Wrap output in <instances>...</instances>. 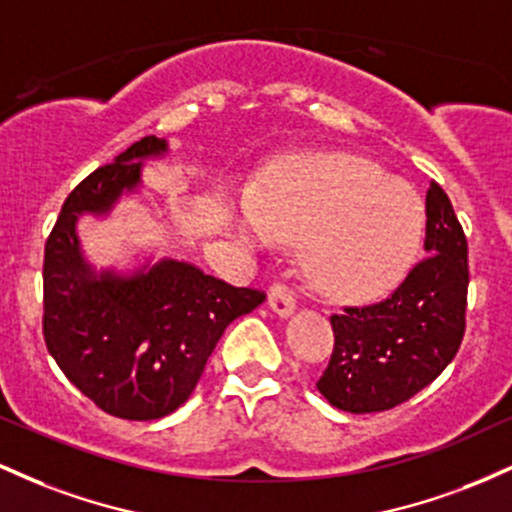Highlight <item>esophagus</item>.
Returning <instances> with one entry per match:
<instances>
[{
  "instance_id": "34e87169",
  "label": "esophagus",
  "mask_w": 512,
  "mask_h": 512,
  "mask_svg": "<svg viewBox=\"0 0 512 512\" xmlns=\"http://www.w3.org/2000/svg\"><path fill=\"white\" fill-rule=\"evenodd\" d=\"M269 308L279 315H289L296 308V298H293V289L286 281H274L269 286Z\"/></svg>"
}]
</instances>
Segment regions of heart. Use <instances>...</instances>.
I'll use <instances>...</instances> for the list:
<instances>
[{
	"mask_svg": "<svg viewBox=\"0 0 512 512\" xmlns=\"http://www.w3.org/2000/svg\"><path fill=\"white\" fill-rule=\"evenodd\" d=\"M245 238L305 240V264L322 289L368 296L414 262L426 226L424 199L407 182L351 156L281 170L243 199Z\"/></svg>",
	"mask_w": 512,
	"mask_h": 512,
	"instance_id": "b5f03b06",
	"label": "heart"
}]
</instances>
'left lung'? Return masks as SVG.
Masks as SVG:
<instances>
[{
    "mask_svg": "<svg viewBox=\"0 0 512 512\" xmlns=\"http://www.w3.org/2000/svg\"><path fill=\"white\" fill-rule=\"evenodd\" d=\"M426 255L383 301L330 315L334 349L317 378L332 407L373 414L407 402L443 373L467 330L469 245L443 187L426 192Z\"/></svg>",
    "mask_w": 512,
    "mask_h": 512,
    "instance_id": "1",
    "label": "left lung"
}]
</instances>
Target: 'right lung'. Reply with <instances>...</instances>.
<instances>
[{"instance_id":"1","label":"right lung","mask_w":512,"mask_h":512,"mask_svg":"<svg viewBox=\"0 0 512 512\" xmlns=\"http://www.w3.org/2000/svg\"><path fill=\"white\" fill-rule=\"evenodd\" d=\"M161 151L166 142L151 134L86 175L45 240V346L76 390L105 414L129 421L161 419L185 404L223 330L267 298L173 260L132 279L88 276L76 216L108 209L139 182V158Z\"/></svg>"}]
</instances>
